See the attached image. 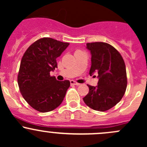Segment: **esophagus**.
I'll use <instances>...</instances> for the list:
<instances>
[{
	"label": "esophagus",
	"instance_id": "34e87169",
	"mask_svg": "<svg viewBox=\"0 0 147 147\" xmlns=\"http://www.w3.org/2000/svg\"><path fill=\"white\" fill-rule=\"evenodd\" d=\"M70 84H73V85H80V83L76 82L75 81H74V80H70Z\"/></svg>",
	"mask_w": 147,
	"mask_h": 147
}]
</instances>
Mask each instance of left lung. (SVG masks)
I'll return each instance as SVG.
<instances>
[{
	"instance_id": "8db88e82",
	"label": "left lung",
	"mask_w": 147,
	"mask_h": 147,
	"mask_svg": "<svg viewBox=\"0 0 147 147\" xmlns=\"http://www.w3.org/2000/svg\"><path fill=\"white\" fill-rule=\"evenodd\" d=\"M91 53L90 75L97 72V85H87L84 103L94 110L105 112L113 107L124 96L127 85L126 66L120 53L106 42L87 43Z\"/></svg>"
}]
</instances>
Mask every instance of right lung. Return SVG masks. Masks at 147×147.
Listing matches in <instances>:
<instances>
[{
    "label": "right lung",
    "mask_w": 147,
    "mask_h": 147,
    "mask_svg": "<svg viewBox=\"0 0 147 147\" xmlns=\"http://www.w3.org/2000/svg\"><path fill=\"white\" fill-rule=\"evenodd\" d=\"M69 45L53 38H41L30 46L22 57L18 75L20 93L38 112H50L64 100L70 82L57 80L50 72L57 67L56 59Z\"/></svg>",
    "instance_id": "right-lung-1"
}]
</instances>
